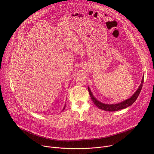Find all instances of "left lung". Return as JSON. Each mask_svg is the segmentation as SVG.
Wrapping results in <instances>:
<instances>
[{"mask_svg": "<svg viewBox=\"0 0 154 154\" xmlns=\"http://www.w3.org/2000/svg\"><path fill=\"white\" fill-rule=\"evenodd\" d=\"M143 82H144V76L143 77L140 86L138 87V90L132 95V96L130 97L129 99H128L123 102H121L118 103H115V104H105V103L99 102L98 100H97L94 97V96H93V94H92V92L91 91V90L90 89V88L88 87V88L89 93H90V97H91L93 102L99 109H103V110L107 111V112H116V111L119 110V109H122L125 108L130 106L131 105H132L135 102V100H137V97H138V96L141 92V90L142 87H143Z\"/></svg>", "mask_w": 154, "mask_h": 154, "instance_id": "8db88e82", "label": "left lung"}]
</instances>
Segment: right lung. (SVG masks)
<instances>
[{"mask_svg":"<svg viewBox=\"0 0 154 154\" xmlns=\"http://www.w3.org/2000/svg\"><path fill=\"white\" fill-rule=\"evenodd\" d=\"M65 106H65V105H64V108H63V109H64V108H65Z\"/></svg>","mask_w":154,"mask_h":154,"instance_id":"obj_1","label":"right lung"}]
</instances>
